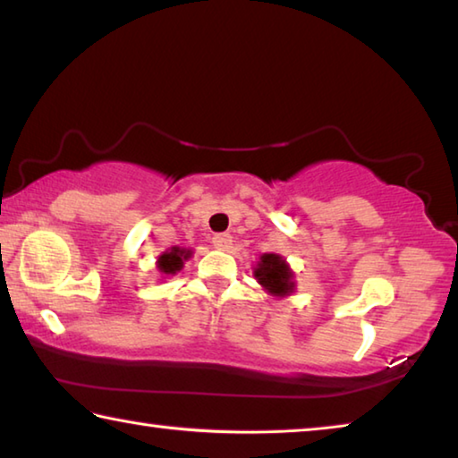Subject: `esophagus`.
<instances>
[{"label":"esophagus","instance_id":"34e87169","mask_svg":"<svg viewBox=\"0 0 458 458\" xmlns=\"http://www.w3.org/2000/svg\"><path fill=\"white\" fill-rule=\"evenodd\" d=\"M212 244L218 248V250H226V248L232 244V236L230 234H214Z\"/></svg>","mask_w":458,"mask_h":458}]
</instances>
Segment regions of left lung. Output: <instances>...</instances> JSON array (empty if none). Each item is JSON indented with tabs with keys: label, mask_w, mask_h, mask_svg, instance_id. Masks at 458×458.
Masks as SVG:
<instances>
[{
	"label": "left lung",
	"mask_w": 458,
	"mask_h": 458,
	"mask_svg": "<svg viewBox=\"0 0 458 458\" xmlns=\"http://www.w3.org/2000/svg\"><path fill=\"white\" fill-rule=\"evenodd\" d=\"M259 283L275 294H289L293 291L291 281V270L286 267V262L278 257V254H265L260 257L259 268L254 270Z\"/></svg>",
	"instance_id": "left-lung-1"
}]
</instances>
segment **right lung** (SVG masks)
<instances>
[{"mask_svg": "<svg viewBox=\"0 0 458 458\" xmlns=\"http://www.w3.org/2000/svg\"><path fill=\"white\" fill-rule=\"evenodd\" d=\"M190 257V252L182 250V248H174L172 252H165L159 257V270L165 275H175L177 270H182L183 260Z\"/></svg>", "mask_w": 458, "mask_h": 458, "instance_id": "add662e5", "label": "right lung"}]
</instances>
